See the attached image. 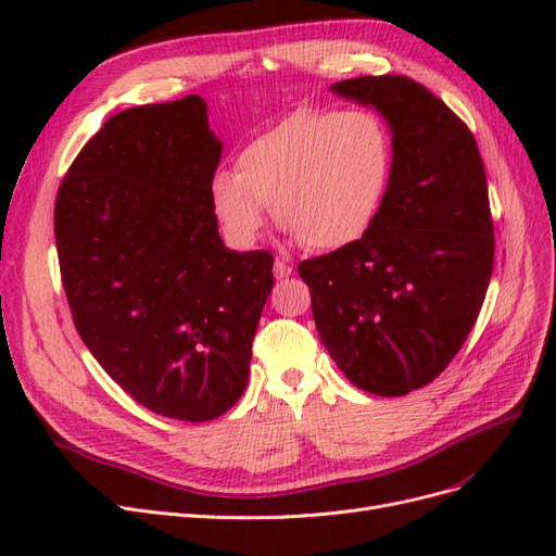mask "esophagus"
I'll list each match as a JSON object with an SVG mask.
<instances>
[{"mask_svg":"<svg viewBox=\"0 0 556 556\" xmlns=\"http://www.w3.org/2000/svg\"><path fill=\"white\" fill-rule=\"evenodd\" d=\"M274 276H276L278 280L290 278V276H292V266H290V262H285V260H276V262H274Z\"/></svg>","mask_w":556,"mask_h":556,"instance_id":"1","label":"esophagus"}]
</instances>
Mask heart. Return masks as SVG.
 Instances as JSON below:
<instances>
[{
    "mask_svg": "<svg viewBox=\"0 0 556 556\" xmlns=\"http://www.w3.org/2000/svg\"><path fill=\"white\" fill-rule=\"evenodd\" d=\"M390 137L374 113L296 109L215 172L211 206L227 237L252 245L264 206L313 250H339L374 225L390 180Z\"/></svg>",
    "mask_w": 556,
    "mask_h": 556,
    "instance_id": "obj_1",
    "label": "heart"
}]
</instances>
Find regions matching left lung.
<instances>
[{"instance_id": "8db88e82", "label": "left lung", "mask_w": 556, "mask_h": 556, "mask_svg": "<svg viewBox=\"0 0 556 556\" xmlns=\"http://www.w3.org/2000/svg\"><path fill=\"white\" fill-rule=\"evenodd\" d=\"M392 127V172L364 237L299 264L319 339L345 378L403 396L439 378L480 315L494 220L476 137L443 99L401 74L333 83Z\"/></svg>"}]
</instances>
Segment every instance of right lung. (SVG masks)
<instances>
[{"instance_id": "right-lung-1", "label": "right lung", "mask_w": 556, "mask_h": 556, "mask_svg": "<svg viewBox=\"0 0 556 556\" xmlns=\"http://www.w3.org/2000/svg\"><path fill=\"white\" fill-rule=\"evenodd\" d=\"M223 143L206 102L115 113L55 197L60 276L92 357L148 410L208 422L245 390L274 288L268 250L233 252L208 185Z\"/></svg>"}]
</instances>
